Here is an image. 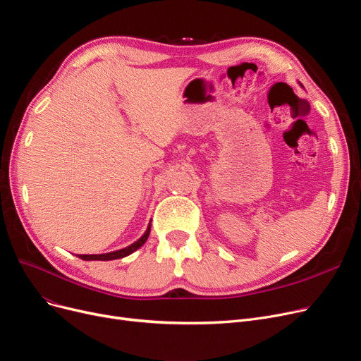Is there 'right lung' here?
Segmentation results:
<instances>
[{"instance_id":"obj_1","label":"right lung","mask_w":361,"mask_h":361,"mask_svg":"<svg viewBox=\"0 0 361 361\" xmlns=\"http://www.w3.org/2000/svg\"><path fill=\"white\" fill-rule=\"evenodd\" d=\"M149 234H150V224L147 225V230L145 231V234L137 241L130 244L128 247H124V249L116 250V252H111V253H102V255H78V257H80L83 260H116V259H123V257L131 255L133 252H136L137 249H140L142 245L146 243Z\"/></svg>"}]
</instances>
